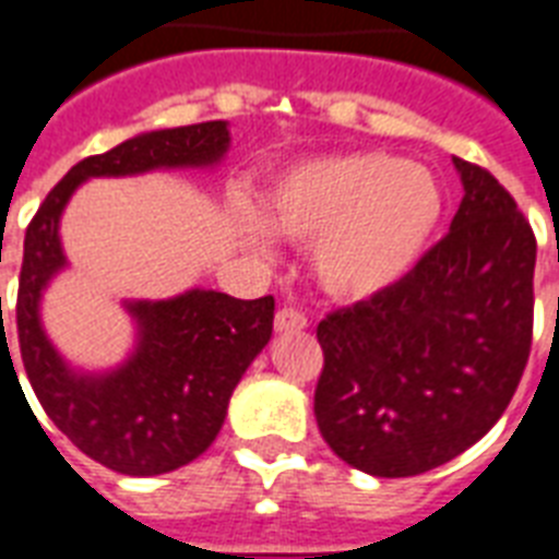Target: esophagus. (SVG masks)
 <instances>
[{
  "instance_id": "esophagus-1",
  "label": "esophagus",
  "mask_w": 559,
  "mask_h": 559,
  "mask_svg": "<svg viewBox=\"0 0 559 559\" xmlns=\"http://www.w3.org/2000/svg\"><path fill=\"white\" fill-rule=\"evenodd\" d=\"M274 329L276 334H290V331L308 329L306 313H299L297 308H280L274 317Z\"/></svg>"
}]
</instances>
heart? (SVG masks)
Listing matches in <instances>:
<instances>
[{
    "label": "heart",
    "instance_id": "b5f03b06",
    "mask_svg": "<svg viewBox=\"0 0 559 559\" xmlns=\"http://www.w3.org/2000/svg\"><path fill=\"white\" fill-rule=\"evenodd\" d=\"M445 193L431 168L389 151H348L290 165L260 197V219L290 242L308 246L317 288L336 302H366L394 288L435 237ZM239 237L265 253L253 216Z\"/></svg>",
    "mask_w": 559,
    "mask_h": 559
}]
</instances>
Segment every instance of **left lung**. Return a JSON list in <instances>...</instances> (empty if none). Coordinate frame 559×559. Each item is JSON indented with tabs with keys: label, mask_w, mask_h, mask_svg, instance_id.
I'll return each mask as SVG.
<instances>
[{
	"label": "left lung",
	"mask_w": 559,
	"mask_h": 559,
	"mask_svg": "<svg viewBox=\"0 0 559 559\" xmlns=\"http://www.w3.org/2000/svg\"><path fill=\"white\" fill-rule=\"evenodd\" d=\"M449 234L380 297L329 313L313 414L340 460L414 477L491 431L532 352L537 242L518 202L454 156Z\"/></svg>",
	"instance_id": "8db88e82"
}]
</instances>
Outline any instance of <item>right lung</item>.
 I'll return each instance as SVG.
<instances>
[{
    "mask_svg": "<svg viewBox=\"0 0 559 559\" xmlns=\"http://www.w3.org/2000/svg\"><path fill=\"white\" fill-rule=\"evenodd\" d=\"M228 147L225 119L136 133L73 165L27 225L16 297L27 380L45 414L76 449L128 477L177 472L216 440L237 382L269 345L274 297L237 299L223 290L188 288L168 299H124L136 329L128 357L103 371L76 368L41 325V297L68 269L59 223L87 179L216 168Z\"/></svg>",
    "mask_w": 559,
    "mask_h": 559,
    "instance_id": "right-lung-1",
    "label": "right lung"
}]
</instances>
